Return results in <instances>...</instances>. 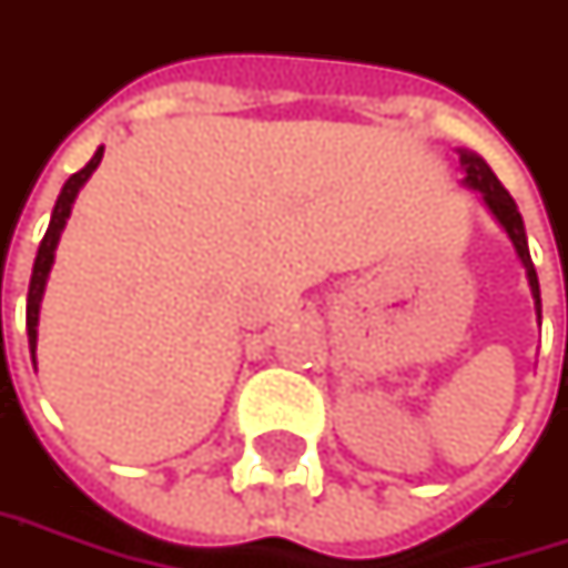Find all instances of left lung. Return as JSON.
I'll list each match as a JSON object with an SVG mask.
<instances>
[{
	"mask_svg": "<svg viewBox=\"0 0 568 568\" xmlns=\"http://www.w3.org/2000/svg\"><path fill=\"white\" fill-rule=\"evenodd\" d=\"M458 162H462V172L465 179L462 184L478 191L485 207L490 211V217L504 227V233L510 236L514 250H517V260L524 263L527 270V283H530V295H534V305H537V318H540V280H537V270H534V260H530V246H527V231H524V217L514 204V197L507 194V187L497 181V175L490 172V165L478 155V152H468V149H458Z\"/></svg>",
	"mask_w": 568,
	"mask_h": 568,
	"instance_id": "obj_1",
	"label": "left lung"
}]
</instances>
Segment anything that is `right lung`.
Instances as JSON below:
<instances>
[{
	"label": "right lung",
	"mask_w": 568,
	"mask_h": 568,
	"mask_svg": "<svg viewBox=\"0 0 568 568\" xmlns=\"http://www.w3.org/2000/svg\"><path fill=\"white\" fill-rule=\"evenodd\" d=\"M100 159H103V145L93 152V159H90V162H87L80 172H74L71 179L64 181V187H61V194H58V201H54V211H51V224H48L44 240H41V246H38L34 270H31V283H28V305H26L31 364H34V347H38V315H41V298H44L48 273H51V266H54V250H58V240H61L64 224H68V217H71V207H74V197H78V191L83 187V184H87V179L97 172Z\"/></svg>",
	"instance_id": "right-lung-1"
}]
</instances>
